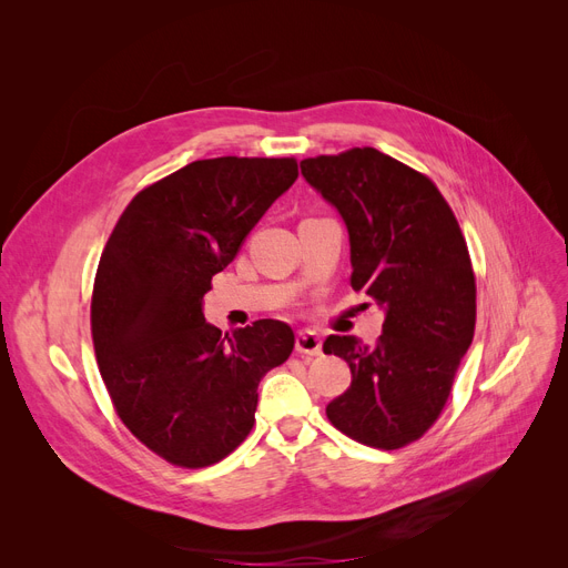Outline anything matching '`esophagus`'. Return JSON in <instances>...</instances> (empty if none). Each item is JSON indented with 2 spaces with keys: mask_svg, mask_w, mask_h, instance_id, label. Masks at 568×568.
Instances as JSON below:
<instances>
[{
  "mask_svg": "<svg viewBox=\"0 0 568 568\" xmlns=\"http://www.w3.org/2000/svg\"><path fill=\"white\" fill-rule=\"evenodd\" d=\"M294 347L300 354H306V356H317L322 352V341L317 334L313 332H300L296 334V341H294Z\"/></svg>",
  "mask_w": 568,
  "mask_h": 568,
  "instance_id": "1",
  "label": "esophagus"
}]
</instances>
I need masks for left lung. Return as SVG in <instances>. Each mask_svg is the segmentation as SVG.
I'll list each match as a JSON object with an SVG mask.
<instances>
[{
	"instance_id": "8db88e82",
	"label": "left lung",
	"mask_w": 568,
	"mask_h": 568,
	"mask_svg": "<svg viewBox=\"0 0 568 568\" xmlns=\"http://www.w3.org/2000/svg\"><path fill=\"white\" fill-rule=\"evenodd\" d=\"M302 174L347 225L352 287L384 311L373 347L354 336L324 341V354L352 371L349 389L326 405V416L356 442L400 449L439 419L474 338L467 242L430 179L373 146L304 159Z\"/></svg>"
}]
</instances>
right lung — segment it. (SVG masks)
Masks as SVG:
<instances>
[{
    "instance_id": "right-lung-1",
    "label": "right lung",
    "mask_w": 568,
    "mask_h": 568,
    "mask_svg": "<svg viewBox=\"0 0 568 568\" xmlns=\"http://www.w3.org/2000/svg\"><path fill=\"white\" fill-rule=\"evenodd\" d=\"M296 176V159L193 161L142 189L101 253L92 292L101 377L124 426L176 467L230 456L255 424L260 379L292 354L285 322L223 336L204 322L202 296Z\"/></svg>"
}]
</instances>
